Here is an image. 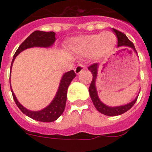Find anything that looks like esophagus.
<instances>
[{
	"label": "esophagus",
	"instance_id": "34e87169",
	"mask_svg": "<svg viewBox=\"0 0 152 152\" xmlns=\"http://www.w3.org/2000/svg\"><path fill=\"white\" fill-rule=\"evenodd\" d=\"M86 69V67L84 66L83 64H78V65H77V66H76V68H75V69H74V71H75V73L78 75V74L80 73L81 72L83 71V70H84V69Z\"/></svg>",
	"mask_w": 152,
	"mask_h": 152
}]
</instances>
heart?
Segmentation results:
<instances>
[{
  "label": "heart",
  "mask_w": 152,
  "mask_h": 152,
  "mask_svg": "<svg viewBox=\"0 0 152 152\" xmlns=\"http://www.w3.org/2000/svg\"><path fill=\"white\" fill-rule=\"evenodd\" d=\"M117 38L113 32L105 31L75 38L69 48L81 55H92L95 59H102L109 55L115 47Z\"/></svg>",
  "instance_id": "heart-1"
}]
</instances>
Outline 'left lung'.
Instances as JSON below:
<instances>
[{"label": "left lung", "mask_w": 152, "mask_h": 152, "mask_svg": "<svg viewBox=\"0 0 152 152\" xmlns=\"http://www.w3.org/2000/svg\"><path fill=\"white\" fill-rule=\"evenodd\" d=\"M113 32L118 38V47H129V48L132 49L133 51L136 53H137L133 43L128 39L127 36L125 34H123L122 32L119 31L118 30L113 29ZM99 66V64L95 63V64H91V66L88 67V69L91 72L93 76L92 81H91L90 87H89V94H90L91 99L92 100L95 107L97 109V110L99 112L106 116H118L127 112L129 110L132 108V106L137 102V97H138L139 95H137V97L135 98V99L132 100V102H129L128 104H125V105H122V106H109L106 104H104L99 97L97 89H96V84H95L96 79H97L98 76Z\"/></svg>", "instance_id": "8db88e82"}]
</instances>
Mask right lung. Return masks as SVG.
I'll list each match as a JSON object with an SVG mask.
<instances>
[{"label":"right lung","instance_id":"right-lung-1","mask_svg":"<svg viewBox=\"0 0 152 152\" xmlns=\"http://www.w3.org/2000/svg\"><path fill=\"white\" fill-rule=\"evenodd\" d=\"M55 34H56L53 31L46 32L42 31H35L32 34H30L29 36L25 39L24 42L19 46L18 50L15 53V54L13 56L12 64H11V69H12V66L16 56L22 51L27 49L33 48V47H43V48L51 47L56 41ZM75 76H76V73L73 70L67 72L62 76L55 97L48 106L41 110H30L25 108L24 106H23L17 100L11 87L13 99L19 109L27 117L34 120L42 121V122H52L57 120L64 112L65 104H66L67 90L72 80L75 78Z\"/></svg>","mask_w":152,"mask_h":152}]
</instances>
